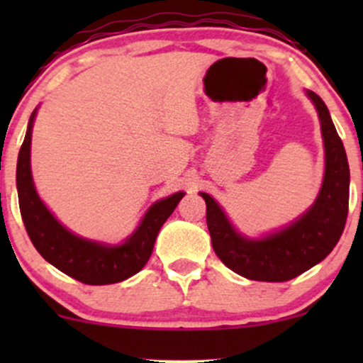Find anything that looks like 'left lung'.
<instances>
[{"instance_id":"obj_1","label":"left lung","mask_w":363,"mask_h":363,"mask_svg":"<svg viewBox=\"0 0 363 363\" xmlns=\"http://www.w3.org/2000/svg\"><path fill=\"white\" fill-rule=\"evenodd\" d=\"M309 97L319 112L326 170L318 199L302 218L266 239L249 240L237 234L215 199L201 193L215 254L227 268L249 280L289 281L298 277L323 261L345 230L350 198L347 153L326 104L314 91Z\"/></svg>"}]
</instances>
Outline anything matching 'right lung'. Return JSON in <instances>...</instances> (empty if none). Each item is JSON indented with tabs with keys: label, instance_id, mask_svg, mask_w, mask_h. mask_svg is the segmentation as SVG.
I'll return each instance as SVG.
<instances>
[{
	"label": "right lung",
	"instance_id": "obj_1",
	"mask_svg": "<svg viewBox=\"0 0 363 363\" xmlns=\"http://www.w3.org/2000/svg\"><path fill=\"white\" fill-rule=\"evenodd\" d=\"M35 111L30 116L16 164L20 213L32 244L45 261L86 285H111L138 273L152 256L158 230L176 210L184 193H176L157 201L147 211L135 234L116 247L91 242L72 234L44 206L32 182L30 136Z\"/></svg>",
	"mask_w": 363,
	"mask_h": 363
}]
</instances>
